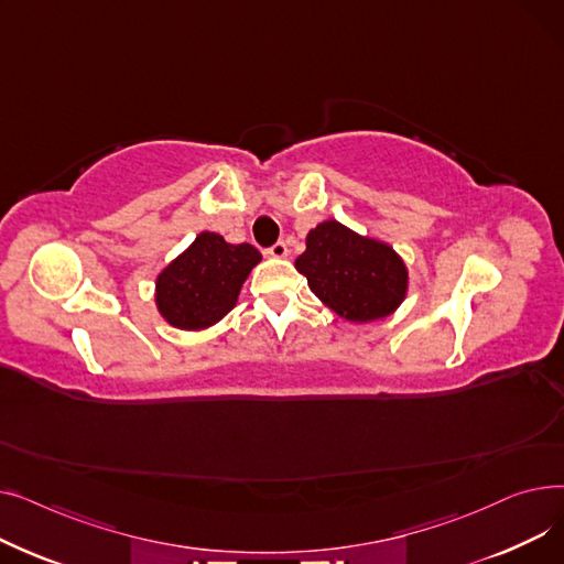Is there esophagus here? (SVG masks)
<instances>
[{
	"instance_id": "esophagus-1",
	"label": "esophagus",
	"mask_w": 564,
	"mask_h": 564,
	"mask_svg": "<svg viewBox=\"0 0 564 564\" xmlns=\"http://www.w3.org/2000/svg\"><path fill=\"white\" fill-rule=\"evenodd\" d=\"M264 253L270 256V258H285L288 256V247H285V242H276V245H272L270 249H267Z\"/></svg>"
}]
</instances>
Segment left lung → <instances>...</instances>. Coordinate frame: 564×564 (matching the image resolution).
Instances as JSON below:
<instances>
[{"instance_id": "1", "label": "left lung", "mask_w": 564, "mask_h": 564, "mask_svg": "<svg viewBox=\"0 0 564 564\" xmlns=\"http://www.w3.org/2000/svg\"><path fill=\"white\" fill-rule=\"evenodd\" d=\"M294 267L308 279L315 297L349 322L387 317L406 297L409 272L393 247L354 232L336 219L308 232L306 251Z\"/></svg>"}]
</instances>
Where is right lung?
Listing matches in <instances>:
<instances>
[{
  "instance_id": "add662e5",
  "label": "right lung",
  "mask_w": 564,
  "mask_h": 564,
  "mask_svg": "<svg viewBox=\"0 0 564 564\" xmlns=\"http://www.w3.org/2000/svg\"><path fill=\"white\" fill-rule=\"evenodd\" d=\"M260 262L251 245H228L205 230L171 260L155 281L160 315L175 329L198 332L217 324L240 297L242 283Z\"/></svg>"
}]
</instances>
